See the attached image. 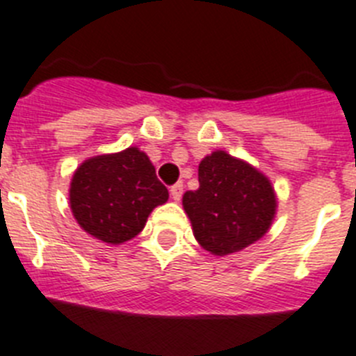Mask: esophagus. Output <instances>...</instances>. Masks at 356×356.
<instances>
[{
	"label": "esophagus",
	"mask_w": 356,
	"mask_h": 356,
	"mask_svg": "<svg viewBox=\"0 0 356 356\" xmlns=\"http://www.w3.org/2000/svg\"><path fill=\"white\" fill-rule=\"evenodd\" d=\"M182 191H184V186H182V184H174V186H172V188H170V197H172V200H175V202L181 200Z\"/></svg>",
	"instance_id": "obj_1"
}]
</instances>
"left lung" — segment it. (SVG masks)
<instances>
[{
	"instance_id": "1",
	"label": "left lung",
	"mask_w": 356,
	"mask_h": 356,
	"mask_svg": "<svg viewBox=\"0 0 356 356\" xmlns=\"http://www.w3.org/2000/svg\"><path fill=\"white\" fill-rule=\"evenodd\" d=\"M198 190L182 195L198 245L209 254L241 252L270 230L277 214L271 181L248 161L214 150L198 165Z\"/></svg>"
}]
</instances>
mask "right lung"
Returning a JSON list of instances; mask_svg holds the SVG:
<instances>
[{
    "label": "right lung",
    "mask_w": 356,
    "mask_h": 356,
    "mask_svg": "<svg viewBox=\"0 0 356 356\" xmlns=\"http://www.w3.org/2000/svg\"><path fill=\"white\" fill-rule=\"evenodd\" d=\"M166 200L168 190L138 147L85 159L70 179L69 204L76 222L108 245L138 236L149 214Z\"/></svg>",
    "instance_id": "add662e5"
}]
</instances>
